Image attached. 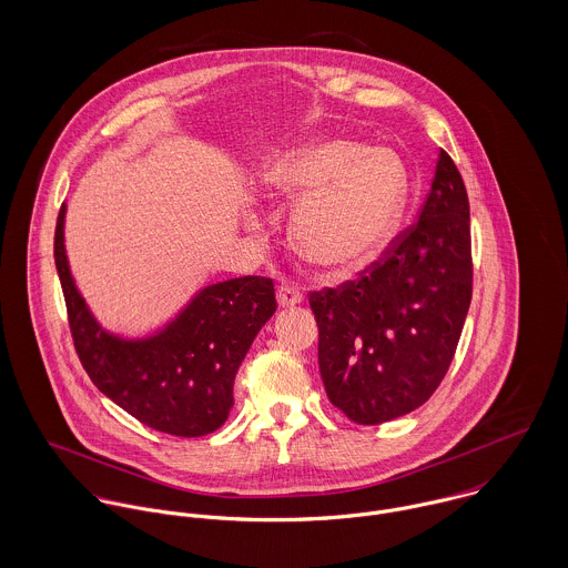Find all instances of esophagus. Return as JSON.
<instances>
[{
    "label": "esophagus",
    "instance_id": "34e87169",
    "mask_svg": "<svg viewBox=\"0 0 568 568\" xmlns=\"http://www.w3.org/2000/svg\"><path fill=\"white\" fill-rule=\"evenodd\" d=\"M302 302H304V293H302L300 286L286 284V282L277 286V304H280V308H293V306H297Z\"/></svg>",
    "mask_w": 568,
    "mask_h": 568
}]
</instances>
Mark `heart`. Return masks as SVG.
Wrapping results in <instances>:
<instances>
[{
    "label": "heart",
    "mask_w": 568,
    "mask_h": 568,
    "mask_svg": "<svg viewBox=\"0 0 568 568\" xmlns=\"http://www.w3.org/2000/svg\"><path fill=\"white\" fill-rule=\"evenodd\" d=\"M273 199H297L295 248L315 266L343 273L374 260L405 214L408 174L387 149L317 140L277 155L260 172Z\"/></svg>",
    "instance_id": "obj_1"
}]
</instances>
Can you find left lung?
Here are the masks:
<instances>
[{
  "label": "left lung",
  "mask_w": 568,
  "mask_h": 568,
  "mask_svg": "<svg viewBox=\"0 0 568 568\" xmlns=\"http://www.w3.org/2000/svg\"><path fill=\"white\" fill-rule=\"evenodd\" d=\"M470 300L468 194L439 151L417 223L361 280L311 293L329 403L356 424L424 405L450 367Z\"/></svg>",
  "instance_id": "1"
}]
</instances>
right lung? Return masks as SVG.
I'll return each instance as SVG.
<instances>
[{
	"label": "right lung",
	"instance_id": "right-lung-1",
	"mask_svg": "<svg viewBox=\"0 0 568 568\" xmlns=\"http://www.w3.org/2000/svg\"><path fill=\"white\" fill-rule=\"evenodd\" d=\"M63 205L54 234L70 327L91 383L142 424L176 437L221 428L234 406V381L255 334L277 304L273 280L246 275L201 288L168 324L120 336L93 317L72 277Z\"/></svg>",
	"mask_w": 568,
	"mask_h": 568
}]
</instances>
